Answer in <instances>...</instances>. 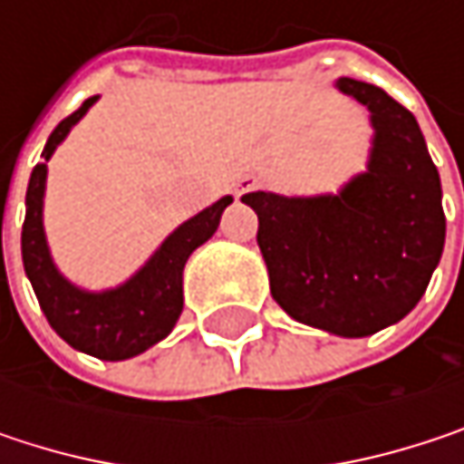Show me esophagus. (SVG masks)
Returning <instances> with one entry per match:
<instances>
[{"label":"esophagus","mask_w":464,"mask_h":464,"mask_svg":"<svg viewBox=\"0 0 464 464\" xmlns=\"http://www.w3.org/2000/svg\"><path fill=\"white\" fill-rule=\"evenodd\" d=\"M252 188H255V179H249V177H246V179H241V182H238V196H241V193H246V190H252Z\"/></svg>","instance_id":"1"}]
</instances>
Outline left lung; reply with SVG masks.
<instances>
[{
  "label": "left lung",
  "instance_id": "left-lung-1",
  "mask_svg": "<svg viewBox=\"0 0 464 464\" xmlns=\"http://www.w3.org/2000/svg\"><path fill=\"white\" fill-rule=\"evenodd\" d=\"M335 88L371 112L368 166L338 193L241 196L274 301L295 323L343 338L401 323L424 295L446 241L440 177L417 118L371 82Z\"/></svg>",
  "mask_w": 464,
  "mask_h": 464
}]
</instances>
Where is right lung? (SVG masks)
Returning a JSON list of instances; mask_svg holds the SVG:
<instances>
[{"instance_id":"obj_1","label":"right lung","mask_w":464,"mask_h":464,"mask_svg":"<svg viewBox=\"0 0 464 464\" xmlns=\"http://www.w3.org/2000/svg\"><path fill=\"white\" fill-rule=\"evenodd\" d=\"M99 96L82 102L77 112L63 118L47 137L43 158L50 160L55 147L82 121ZM47 163H37L26 190V220L21 233V255L26 276L34 287L40 309L50 327L77 352L99 360H129L163 341L182 314V271L193 249L218 231L231 196H223L196 218L169 233L134 276L110 290H82L69 282L53 263L43 226Z\"/></svg>"}]
</instances>
